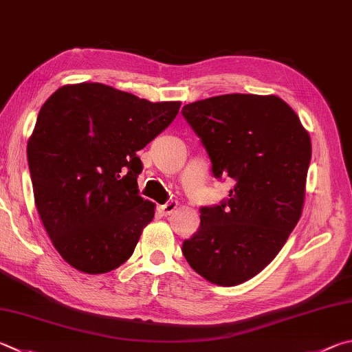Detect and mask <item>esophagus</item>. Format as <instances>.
I'll use <instances>...</instances> for the list:
<instances>
[{
	"mask_svg": "<svg viewBox=\"0 0 352 352\" xmlns=\"http://www.w3.org/2000/svg\"><path fill=\"white\" fill-rule=\"evenodd\" d=\"M177 208H178V201H175V200H170V201H168L166 204H162V206H158L160 212H162L163 215H170Z\"/></svg>",
	"mask_w": 352,
	"mask_h": 352,
	"instance_id": "obj_1",
	"label": "esophagus"
}]
</instances>
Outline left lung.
Wrapping results in <instances>:
<instances>
[{
	"label": "left lung",
	"mask_w": 352,
	"mask_h": 352,
	"mask_svg": "<svg viewBox=\"0 0 352 352\" xmlns=\"http://www.w3.org/2000/svg\"><path fill=\"white\" fill-rule=\"evenodd\" d=\"M182 112L201 138L214 175L235 182L226 201L201 208L200 228L182 251L208 282L240 285L276 258L302 217L311 137L276 95H219Z\"/></svg>",
	"instance_id": "8db88e82"
}]
</instances>
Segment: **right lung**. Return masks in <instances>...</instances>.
I'll return each instance as SVG.
<instances>
[{"label":"right lung","mask_w":352,"mask_h":352,"mask_svg":"<svg viewBox=\"0 0 352 352\" xmlns=\"http://www.w3.org/2000/svg\"><path fill=\"white\" fill-rule=\"evenodd\" d=\"M180 101L152 103L101 82L50 95L28 142L36 210L54 248L76 271L117 270L155 214L138 195L137 152L164 131Z\"/></svg>","instance_id":"add662e5"}]
</instances>
